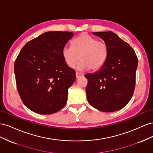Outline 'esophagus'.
Here are the masks:
<instances>
[{
	"instance_id": "esophagus-1",
	"label": "esophagus",
	"mask_w": 153,
	"mask_h": 153,
	"mask_svg": "<svg viewBox=\"0 0 153 153\" xmlns=\"http://www.w3.org/2000/svg\"><path fill=\"white\" fill-rule=\"evenodd\" d=\"M83 76H84V75H83L82 74H81V73H78V72L76 73V78H77V79H78V78L82 77Z\"/></svg>"
}]
</instances>
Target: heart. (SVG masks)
Listing matches in <instances>:
<instances>
[{
    "mask_svg": "<svg viewBox=\"0 0 153 153\" xmlns=\"http://www.w3.org/2000/svg\"><path fill=\"white\" fill-rule=\"evenodd\" d=\"M62 55L66 65L74 68L79 59L78 69L81 71L99 70L103 66L108 55V46L103 41L87 34H82L73 41L72 47H64Z\"/></svg>",
    "mask_w": 153,
    "mask_h": 153,
    "instance_id": "heart-1",
    "label": "heart"
}]
</instances>
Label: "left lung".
I'll use <instances>...</instances> for the list:
<instances>
[{"mask_svg": "<svg viewBox=\"0 0 153 153\" xmlns=\"http://www.w3.org/2000/svg\"><path fill=\"white\" fill-rule=\"evenodd\" d=\"M107 45L108 58L98 71L85 74L88 102L101 112L124 108L132 98L138 59L134 50L112 31L92 32Z\"/></svg>", "mask_w": 153, "mask_h": 153, "instance_id": "1", "label": "left lung"}]
</instances>
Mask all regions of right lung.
<instances>
[{
  "mask_svg": "<svg viewBox=\"0 0 153 153\" xmlns=\"http://www.w3.org/2000/svg\"><path fill=\"white\" fill-rule=\"evenodd\" d=\"M73 32L50 31L27 42L15 62L16 87L24 104L39 114H52L66 105L75 71L62 50Z\"/></svg>",
  "mask_w": 153,
  "mask_h": 153,
  "instance_id": "obj_1",
  "label": "right lung"
}]
</instances>
